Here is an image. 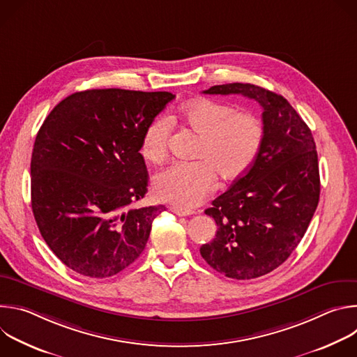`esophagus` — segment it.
Returning <instances> with one entry per match:
<instances>
[{
	"label": "esophagus",
	"mask_w": 357,
	"mask_h": 357,
	"mask_svg": "<svg viewBox=\"0 0 357 357\" xmlns=\"http://www.w3.org/2000/svg\"><path fill=\"white\" fill-rule=\"evenodd\" d=\"M171 212L175 213L176 216H189L193 213V211H189V209H182V208H178V206H172L171 208Z\"/></svg>",
	"instance_id": "obj_1"
}]
</instances>
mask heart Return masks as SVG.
I'll list each match as a JSON object with an SVG mask.
<instances>
[{
    "label": "heart",
    "instance_id": "obj_1",
    "mask_svg": "<svg viewBox=\"0 0 357 357\" xmlns=\"http://www.w3.org/2000/svg\"><path fill=\"white\" fill-rule=\"evenodd\" d=\"M176 117L202 137L195 162H175L154 179L155 195L182 209L195 208L225 181L245 175L257 161L266 139L263 120L250 112H236L230 105L213 100H195L182 106ZM171 124L158 117L142 137L141 154L154 164L168 155Z\"/></svg>",
    "mask_w": 357,
    "mask_h": 357
}]
</instances>
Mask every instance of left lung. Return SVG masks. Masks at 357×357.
Here are the masks:
<instances>
[{"label":"left lung","mask_w":357,"mask_h":357,"mask_svg":"<svg viewBox=\"0 0 357 357\" xmlns=\"http://www.w3.org/2000/svg\"><path fill=\"white\" fill-rule=\"evenodd\" d=\"M205 94H241L263 107L266 139L250 171L205 213L216 237L200 247L218 273L236 280L280 267L307 231L319 202L317 145L310 127L282 96L250 83L212 86Z\"/></svg>","instance_id":"8db88e82"}]
</instances>
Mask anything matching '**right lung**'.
Returning <instances> with one entry per match:
<instances>
[{
    "label": "right lung",
    "mask_w": 357,
    "mask_h": 357,
    "mask_svg": "<svg viewBox=\"0 0 357 357\" xmlns=\"http://www.w3.org/2000/svg\"><path fill=\"white\" fill-rule=\"evenodd\" d=\"M175 96L93 89L49 113L31 158V203L55 256L90 278H109L145 248L152 220L167 208H134L146 193L141 142Z\"/></svg>",
    "instance_id": "add662e5"
}]
</instances>
